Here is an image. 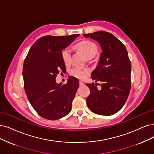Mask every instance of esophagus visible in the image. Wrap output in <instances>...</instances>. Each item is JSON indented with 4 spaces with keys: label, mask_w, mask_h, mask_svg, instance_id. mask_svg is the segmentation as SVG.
Here are the masks:
<instances>
[{
    "label": "esophagus",
    "mask_w": 154,
    "mask_h": 154,
    "mask_svg": "<svg viewBox=\"0 0 154 154\" xmlns=\"http://www.w3.org/2000/svg\"><path fill=\"white\" fill-rule=\"evenodd\" d=\"M79 85H80V86H84V83L82 81H79Z\"/></svg>",
    "instance_id": "1"
}]
</instances>
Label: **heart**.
<instances>
[{"label":"heart","mask_w":154,"mask_h":154,"mask_svg":"<svg viewBox=\"0 0 154 154\" xmlns=\"http://www.w3.org/2000/svg\"><path fill=\"white\" fill-rule=\"evenodd\" d=\"M76 48L81 51L88 59H91L97 53L98 48L96 45L89 41H83L79 42L76 45ZM61 56L63 61L66 65H68L71 63V50L69 48H66L62 51ZM89 73V70L87 68L80 67H73L70 71L71 75L80 79L86 78Z\"/></svg>","instance_id":"obj_1"}]
</instances>
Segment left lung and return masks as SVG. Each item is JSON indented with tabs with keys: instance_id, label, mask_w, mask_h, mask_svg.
<instances>
[{
	"instance_id": "left-lung-1",
	"label": "left lung",
	"mask_w": 154,
	"mask_h": 154,
	"mask_svg": "<svg viewBox=\"0 0 154 154\" xmlns=\"http://www.w3.org/2000/svg\"><path fill=\"white\" fill-rule=\"evenodd\" d=\"M100 45L102 52L98 63L91 73L95 82L86 84L91 93L86 98L89 110L101 116H112L120 110L131 89V64L125 45L112 33L98 31L84 34Z\"/></svg>"
}]
</instances>
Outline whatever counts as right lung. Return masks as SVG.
I'll return each instance as SVG.
<instances>
[{"instance_id":"add662e5","label":"right lung","mask_w":154,"mask_h":154,"mask_svg":"<svg viewBox=\"0 0 154 154\" xmlns=\"http://www.w3.org/2000/svg\"><path fill=\"white\" fill-rule=\"evenodd\" d=\"M80 34L68 36H44L34 42L23 67L27 98L38 114L48 120H57L69 113L79 86L78 79L69 77L66 84H57L60 70L65 69L62 50Z\"/></svg>"}]
</instances>
